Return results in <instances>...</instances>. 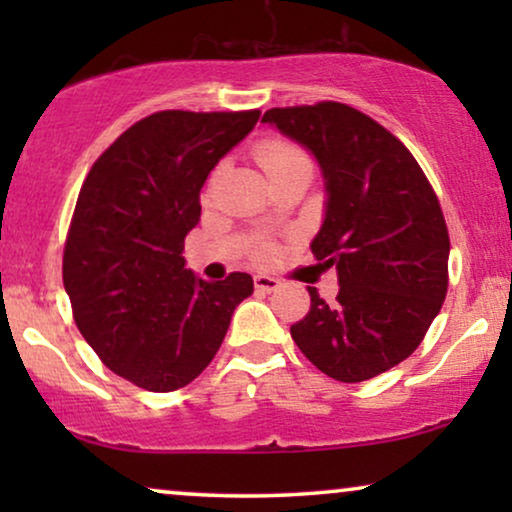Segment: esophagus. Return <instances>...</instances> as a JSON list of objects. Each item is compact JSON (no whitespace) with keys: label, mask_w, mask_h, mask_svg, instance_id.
I'll return each instance as SVG.
<instances>
[{"label":"esophagus","mask_w":512,"mask_h":512,"mask_svg":"<svg viewBox=\"0 0 512 512\" xmlns=\"http://www.w3.org/2000/svg\"><path fill=\"white\" fill-rule=\"evenodd\" d=\"M254 286H256L258 291H263V293H272L279 286V279L268 277V275H256L254 277Z\"/></svg>","instance_id":"esophagus-1"}]
</instances>
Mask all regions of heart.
Listing matches in <instances>:
<instances>
[{"mask_svg": "<svg viewBox=\"0 0 512 512\" xmlns=\"http://www.w3.org/2000/svg\"><path fill=\"white\" fill-rule=\"evenodd\" d=\"M256 160L268 177H275V174L291 170V167H307V170H312L310 153H307L300 144L284 137L263 139V142L256 146ZM251 254H254L256 261H268L272 256V247L270 244H256Z\"/></svg>", "mask_w": 512, "mask_h": 512, "instance_id": "obj_1", "label": "heart"}]
</instances>
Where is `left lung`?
<instances>
[{
    "label": "left lung",
    "mask_w": 512,
    "mask_h": 512,
    "mask_svg": "<svg viewBox=\"0 0 512 512\" xmlns=\"http://www.w3.org/2000/svg\"><path fill=\"white\" fill-rule=\"evenodd\" d=\"M317 156L326 219L312 242L340 291L326 303L310 286V312L291 338L321 373L363 382L408 359L447 293L450 235L438 195L401 139L342 102L263 114Z\"/></svg>",
    "instance_id": "8db88e82"
}]
</instances>
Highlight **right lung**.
Returning a JSON list of instances; mask_svg holds the SVG:
<instances>
[{"label": "right lung", "instance_id": "1", "mask_svg": "<svg viewBox=\"0 0 512 512\" xmlns=\"http://www.w3.org/2000/svg\"><path fill=\"white\" fill-rule=\"evenodd\" d=\"M249 111L167 109L130 125L90 167L69 223L62 282L104 366L146 391H177L219 352L247 272L205 282L184 268L200 188L254 130Z\"/></svg>", "mask_w": 512, "mask_h": 512}]
</instances>
